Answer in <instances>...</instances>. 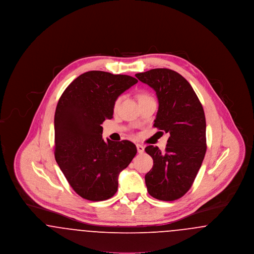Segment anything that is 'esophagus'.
<instances>
[{
    "mask_svg": "<svg viewBox=\"0 0 254 254\" xmlns=\"http://www.w3.org/2000/svg\"><path fill=\"white\" fill-rule=\"evenodd\" d=\"M137 146V150H138V153H143L144 151H145V147H144V145H140V144H137L136 145Z\"/></svg>",
    "mask_w": 254,
    "mask_h": 254,
    "instance_id": "34e87169",
    "label": "esophagus"
}]
</instances>
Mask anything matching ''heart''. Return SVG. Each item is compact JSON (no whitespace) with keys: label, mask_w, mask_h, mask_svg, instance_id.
Masks as SVG:
<instances>
[{"label":"heart","mask_w":254,"mask_h":254,"mask_svg":"<svg viewBox=\"0 0 254 254\" xmlns=\"http://www.w3.org/2000/svg\"><path fill=\"white\" fill-rule=\"evenodd\" d=\"M142 97H147V95H142ZM122 99H123V97L120 96L118 97L116 100H115V102H114V109H117L119 108V106H120V104H121Z\"/></svg>","instance_id":"obj_1"}]
</instances>
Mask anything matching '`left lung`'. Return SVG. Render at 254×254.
Returning <instances> with one entry per match:
<instances>
[{"label":"left lung","mask_w":254,"mask_h":254,"mask_svg":"<svg viewBox=\"0 0 254 254\" xmlns=\"http://www.w3.org/2000/svg\"><path fill=\"white\" fill-rule=\"evenodd\" d=\"M135 76L155 90L159 108L153 126L169 134L164 152L153 145L145 148L153 159L145 186L153 198L174 201L191 188L205 157V112L192 86L179 73L154 68Z\"/></svg>","instance_id":"8db88e82"}]
</instances>
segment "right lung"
<instances>
[{
  "label": "right lung",
  "instance_id": "obj_1",
  "mask_svg": "<svg viewBox=\"0 0 254 254\" xmlns=\"http://www.w3.org/2000/svg\"><path fill=\"white\" fill-rule=\"evenodd\" d=\"M137 82L128 75L87 71L59 99L54 116V155L74 191L84 199L111 198L117 191L120 172L137 153L130 141H104L101 127L113 117L115 100Z\"/></svg>",
  "mask_w": 254,
  "mask_h": 254
}]
</instances>
